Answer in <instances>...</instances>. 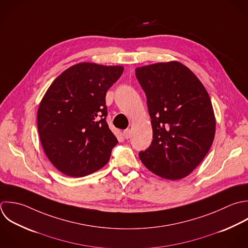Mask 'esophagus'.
Segmentation results:
<instances>
[{"instance_id": "34e87169", "label": "esophagus", "mask_w": 248, "mask_h": 248, "mask_svg": "<svg viewBox=\"0 0 248 248\" xmlns=\"http://www.w3.org/2000/svg\"><path fill=\"white\" fill-rule=\"evenodd\" d=\"M130 136H131V131H130V129L127 128V129L124 130V137L125 139H129Z\"/></svg>"}]
</instances>
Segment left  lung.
<instances>
[{
  "label": "left lung",
  "instance_id": "8db88e82",
  "mask_svg": "<svg viewBox=\"0 0 248 248\" xmlns=\"http://www.w3.org/2000/svg\"><path fill=\"white\" fill-rule=\"evenodd\" d=\"M147 96L153 141L139 153L157 176L180 180L204 159L214 142L216 119L211 98L195 74L179 62L136 68Z\"/></svg>",
  "mask_w": 248,
  "mask_h": 248
}]
</instances>
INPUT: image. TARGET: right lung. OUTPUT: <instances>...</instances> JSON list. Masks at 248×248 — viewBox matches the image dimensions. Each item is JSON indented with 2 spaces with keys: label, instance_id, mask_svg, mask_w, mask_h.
<instances>
[{
  "label": "right lung",
  "instance_id": "add662e5",
  "mask_svg": "<svg viewBox=\"0 0 248 248\" xmlns=\"http://www.w3.org/2000/svg\"><path fill=\"white\" fill-rule=\"evenodd\" d=\"M123 66L77 63L59 75L37 111V128L51 163L69 177L102 168L118 140L110 130L105 96Z\"/></svg>",
  "mask_w": 248,
  "mask_h": 248
}]
</instances>
